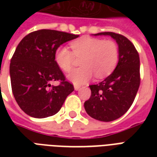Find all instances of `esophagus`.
Wrapping results in <instances>:
<instances>
[{"mask_svg":"<svg viewBox=\"0 0 157 157\" xmlns=\"http://www.w3.org/2000/svg\"><path fill=\"white\" fill-rule=\"evenodd\" d=\"M74 87H75V91H78V90H80V89H81V86L75 85V86H74Z\"/></svg>","mask_w":157,"mask_h":157,"instance_id":"1","label":"esophagus"}]
</instances>
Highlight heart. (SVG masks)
Returning <instances> with one entry per match:
<instances>
[{
	"instance_id": "1",
	"label": "heart",
	"mask_w": 157,
	"mask_h": 157,
	"mask_svg": "<svg viewBox=\"0 0 157 157\" xmlns=\"http://www.w3.org/2000/svg\"><path fill=\"white\" fill-rule=\"evenodd\" d=\"M71 50L61 47L55 52L56 64L62 71H71L75 58L82 59V67L73 71L68 79L74 84H84L90 81L93 74L98 79L107 77L112 73L118 60V46L112 39L84 37L71 44Z\"/></svg>"
}]
</instances>
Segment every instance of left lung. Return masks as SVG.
I'll use <instances>...</instances> for the list:
<instances>
[{"instance_id":"left-lung-1","label":"left lung","mask_w":157,"mask_h":157,"mask_svg":"<svg viewBox=\"0 0 157 157\" xmlns=\"http://www.w3.org/2000/svg\"><path fill=\"white\" fill-rule=\"evenodd\" d=\"M109 35L118 45V62L112 74L98 84L91 85L92 94L84 103L86 112L97 120L113 121L131 107L140 84V56L126 37L113 32L99 33Z\"/></svg>"}]
</instances>
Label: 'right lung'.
I'll use <instances>...</instances> for the list:
<instances>
[{
	"label": "right lung",
	"mask_w": 157,
	"mask_h": 157,
	"mask_svg": "<svg viewBox=\"0 0 157 157\" xmlns=\"http://www.w3.org/2000/svg\"><path fill=\"white\" fill-rule=\"evenodd\" d=\"M69 33L41 29L30 33L19 43L10 64L13 96L28 115L37 118L55 115L74 86L65 80L55 56L64 43L78 38ZM59 80V86L50 82Z\"/></svg>",
	"instance_id": "obj_1"
}]
</instances>
